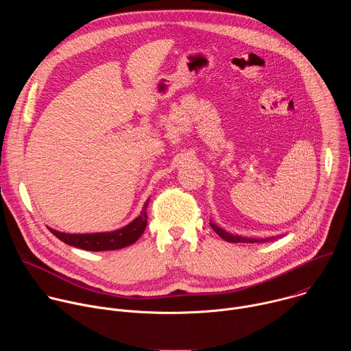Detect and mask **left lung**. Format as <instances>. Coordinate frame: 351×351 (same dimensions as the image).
<instances>
[{"label": "left lung", "mask_w": 351, "mask_h": 351, "mask_svg": "<svg viewBox=\"0 0 351 351\" xmlns=\"http://www.w3.org/2000/svg\"><path fill=\"white\" fill-rule=\"evenodd\" d=\"M210 225H211V228L214 229V232H215V233H217L219 237H222L223 240H226V241H229V243H264V241H269V240L275 239V237H267V239H253V237H243V236H239V234H232V233H229V232L223 230L222 228L217 226L214 222H210Z\"/></svg>", "instance_id": "1"}]
</instances>
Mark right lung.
<instances>
[{
  "label": "right lung",
  "mask_w": 351,
  "mask_h": 351,
  "mask_svg": "<svg viewBox=\"0 0 351 351\" xmlns=\"http://www.w3.org/2000/svg\"><path fill=\"white\" fill-rule=\"evenodd\" d=\"M148 199L144 203L143 210L136 219H133L129 225H126L118 230H114V232L73 234V233L58 232L53 228H48V229L61 241H64L69 245L77 247V248L88 250V252H108V250H119V248L133 244L143 234V232L147 226Z\"/></svg>",
  "instance_id": "obj_1"
}]
</instances>
